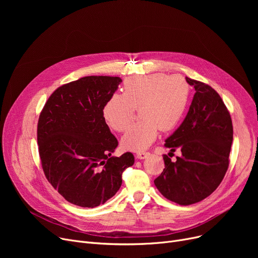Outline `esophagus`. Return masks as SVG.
Listing matches in <instances>:
<instances>
[{
	"label": "esophagus",
	"mask_w": 258,
	"mask_h": 258,
	"mask_svg": "<svg viewBox=\"0 0 258 258\" xmlns=\"http://www.w3.org/2000/svg\"><path fill=\"white\" fill-rule=\"evenodd\" d=\"M148 153H145V152H141V153H137V155H136V158L137 159H139V160H142V159H145L146 157H148Z\"/></svg>",
	"instance_id": "esophagus-1"
}]
</instances>
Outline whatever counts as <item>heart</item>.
<instances>
[{"mask_svg":"<svg viewBox=\"0 0 258 258\" xmlns=\"http://www.w3.org/2000/svg\"><path fill=\"white\" fill-rule=\"evenodd\" d=\"M189 86L179 76L155 73L128 77L123 83V93L113 94L102 108L107 125L123 132L134 118L135 108H140L142 120L128 127L121 139L126 151L140 152L150 146L159 128L168 132L181 121L188 103Z\"/></svg>","mask_w":258,"mask_h":258,"instance_id":"1","label":"heart"}]
</instances>
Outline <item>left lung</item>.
<instances>
[{
  "label": "left lung",
  "instance_id": "1",
  "mask_svg": "<svg viewBox=\"0 0 258 258\" xmlns=\"http://www.w3.org/2000/svg\"><path fill=\"white\" fill-rule=\"evenodd\" d=\"M196 93L182 124L165 140L170 152L182 156L154 181L158 190L179 205H191L210 196L223 181L233 140L232 120L221 96L210 86L186 77Z\"/></svg>",
  "mask_w": 258,
  "mask_h": 258
}]
</instances>
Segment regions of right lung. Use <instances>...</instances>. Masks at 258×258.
Masks as SVG:
<instances>
[{
	"label": "right lung",
	"instance_id": "add662e5",
	"mask_svg": "<svg viewBox=\"0 0 258 258\" xmlns=\"http://www.w3.org/2000/svg\"><path fill=\"white\" fill-rule=\"evenodd\" d=\"M122 79L86 76L52 93L37 123L38 153L49 183L68 202L94 208L114 197L132 153L112 156L118 141L102 115Z\"/></svg>",
	"mask_w": 258,
	"mask_h": 258
}]
</instances>
